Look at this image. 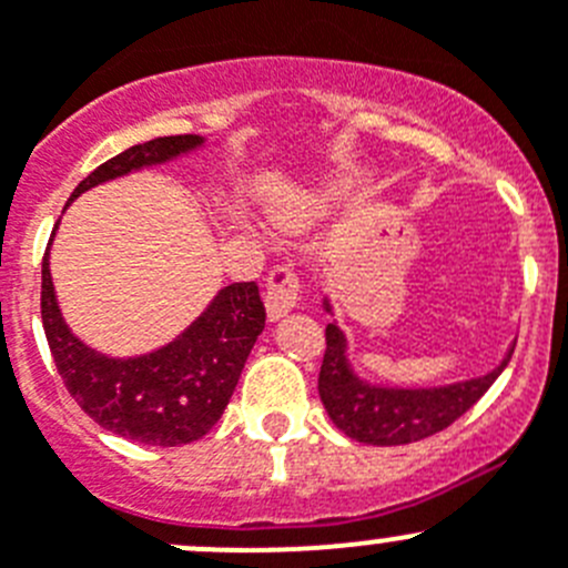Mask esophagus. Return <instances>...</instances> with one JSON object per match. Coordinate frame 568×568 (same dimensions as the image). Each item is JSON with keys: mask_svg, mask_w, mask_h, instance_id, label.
Listing matches in <instances>:
<instances>
[{"mask_svg": "<svg viewBox=\"0 0 568 568\" xmlns=\"http://www.w3.org/2000/svg\"><path fill=\"white\" fill-rule=\"evenodd\" d=\"M300 302V277L291 266H274L266 277V311L268 320H283Z\"/></svg>", "mask_w": 568, "mask_h": 568, "instance_id": "obj_1", "label": "esophagus"}]
</instances>
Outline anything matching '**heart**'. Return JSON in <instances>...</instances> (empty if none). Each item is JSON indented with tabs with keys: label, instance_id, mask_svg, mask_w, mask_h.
<instances>
[{
	"label": "heart",
	"instance_id": "1",
	"mask_svg": "<svg viewBox=\"0 0 568 568\" xmlns=\"http://www.w3.org/2000/svg\"><path fill=\"white\" fill-rule=\"evenodd\" d=\"M342 199V184L338 182H316L311 187H300L294 193L283 195L277 204L272 206V219L280 226L288 230H302V226L314 224L322 212L331 204Z\"/></svg>",
	"mask_w": 568,
	"mask_h": 568
}]
</instances>
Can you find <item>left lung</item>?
I'll return each instance as SVG.
<instances>
[{
    "mask_svg": "<svg viewBox=\"0 0 568 568\" xmlns=\"http://www.w3.org/2000/svg\"><path fill=\"white\" fill-rule=\"evenodd\" d=\"M325 311L333 314L325 296ZM325 358L320 369V397L327 415L347 437L367 445H406L426 439L452 426L485 395L499 378L513 356V347L501 364L479 378L445 386H384L369 384L353 369L347 356V336L336 322L325 327Z\"/></svg>",
    "mask_w": 568,
    "mask_h": 568,
    "instance_id": "left-lung-1",
    "label": "left lung"
}]
</instances>
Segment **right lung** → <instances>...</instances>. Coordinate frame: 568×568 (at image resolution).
<instances>
[{
  "mask_svg": "<svg viewBox=\"0 0 568 568\" xmlns=\"http://www.w3.org/2000/svg\"><path fill=\"white\" fill-rule=\"evenodd\" d=\"M201 145L204 136L179 134L129 148L89 173L67 204L98 184L173 162ZM50 246L41 263V322L58 375L78 406L98 426L134 443L173 448L204 437L224 415L243 364L266 327V308L257 285H226L173 342L142 356L114 358L83 344L63 322L52 288Z\"/></svg>",
  "mask_w": 568,
  "mask_h": 568,
  "instance_id": "1",
  "label": "right lung"
}]
</instances>
